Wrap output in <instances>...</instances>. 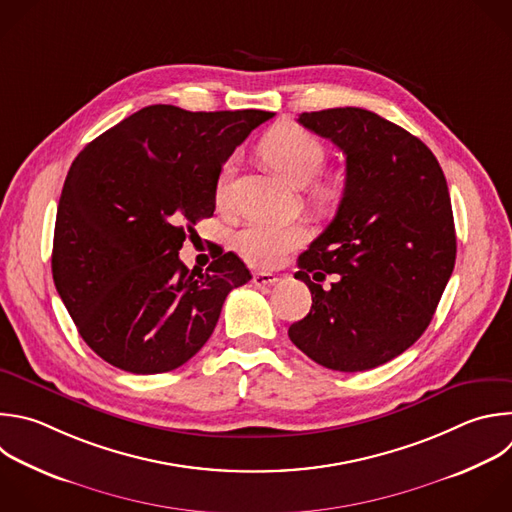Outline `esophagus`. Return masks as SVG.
<instances>
[{"instance_id": "obj_1", "label": "esophagus", "mask_w": 512, "mask_h": 512, "mask_svg": "<svg viewBox=\"0 0 512 512\" xmlns=\"http://www.w3.org/2000/svg\"><path fill=\"white\" fill-rule=\"evenodd\" d=\"M279 281V277L275 273H265V271H259L253 275V285L255 287H269V285H275Z\"/></svg>"}]
</instances>
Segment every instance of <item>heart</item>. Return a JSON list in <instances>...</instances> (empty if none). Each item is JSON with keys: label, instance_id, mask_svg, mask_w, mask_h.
I'll use <instances>...</instances> for the list:
<instances>
[{"label": "heart", "instance_id": "1", "mask_svg": "<svg viewBox=\"0 0 512 512\" xmlns=\"http://www.w3.org/2000/svg\"><path fill=\"white\" fill-rule=\"evenodd\" d=\"M259 152L293 187L309 185V195L317 207H331L339 199L335 181H313L323 166L325 148L317 136L299 124L279 122L271 126L259 142ZM233 175L235 160L229 158L219 170V203H227ZM305 241L307 229L301 223L273 219H253L233 235L235 251L253 267H273Z\"/></svg>", "mask_w": 512, "mask_h": 512}]
</instances>
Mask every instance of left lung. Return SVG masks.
<instances>
[{"instance_id": "left-lung-1", "label": "left lung", "mask_w": 512, "mask_h": 512, "mask_svg": "<svg viewBox=\"0 0 512 512\" xmlns=\"http://www.w3.org/2000/svg\"><path fill=\"white\" fill-rule=\"evenodd\" d=\"M297 122L346 154V187L297 259L311 309L289 339L323 368L366 372L406 352L432 321L456 261L448 185L432 150L376 112L329 108ZM327 272L336 281L323 290Z\"/></svg>"}]
</instances>
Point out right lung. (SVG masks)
Instances as JSON below:
<instances>
[{"instance_id": "obj_1", "label": "right lung", "mask_w": 512, "mask_h": 512, "mask_svg": "<svg viewBox=\"0 0 512 512\" xmlns=\"http://www.w3.org/2000/svg\"><path fill=\"white\" fill-rule=\"evenodd\" d=\"M269 118L154 104L76 156L58 203L52 275L104 362L130 374L177 370L207 344L229 291L251 279L233 251L219 249L205 273L179 251L213 215L225 160Z\"/></svg>"}]
</instances>
